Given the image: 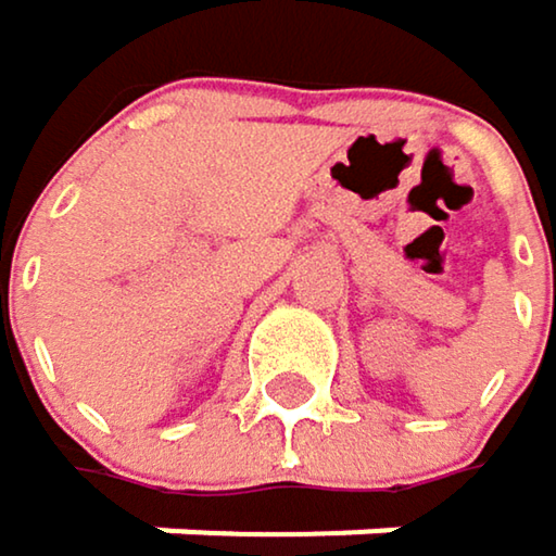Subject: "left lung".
<instances>
[{
  "label": "left lung",
  "mask_w": 556,
  "mask_h": 556,
  "mask_svg": "<svg viewBox=\"0 0 556 556\" xmlns=\"http://www.w3.org/2000/svg\"><path fill=\"white\" fill-rule=\"evenodd\" d=\"M554 294H556V265H554Z\"/></svg>",
  "instance_id": "8db88e82"
}]
</instances>
